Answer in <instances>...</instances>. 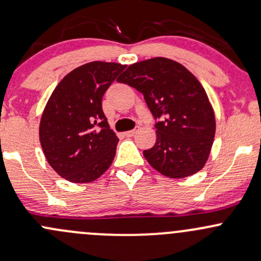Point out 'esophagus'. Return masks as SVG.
<instances>
[{"label": "esophagus", "mask_w": 261, "mask_h": 261, "mask_svg": "<svg viewBox=\"0 0 261 261\" xmlns=\"http://www.w3.org/2000/svg\"><path fill=\"white\" fill-rule=\"evenodd\" d=\"M138 131H139V127H136V128H134V130L126 131V133H125V135L127 136V138H131V136H134V135H135V134L138 133Z\"/></svg>", "instance_id": "34e87169"}]
</instances>
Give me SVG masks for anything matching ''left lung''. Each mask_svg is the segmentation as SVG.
<instances>
[{
  "label": "left lung",
  "instance_id": "left-lung-1",
  "mask_svg": "<svg viewBox=\"0 0 261 261\" xmlns=\"http://www.w3.org/2000/svg\"><path fill=\"white\" fill-rule=\"evenodd\" d=\"M144 95L155 119L156 142L144 156L160 174L182 179L196 174L209 158L215 115L199 80L179 62L153 57L130 65L117 79Z\"/></svg>",
  "mask_w": 261,
  "mask_h": 261
}]
</instances>
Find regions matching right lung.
Instances as JSON below:
<instances>
[{"label": "right lung", "mask_w": 261, "mask_h": 261, "mask_svg": "<svg viewBox=\"0 0 261 261\" xmlns=\"http://www.w3.org/2000/svg\"><path fill=\"white\" fill-rule=\"evenodd\" d=\"M126 65L94 61L65 76L54 90L40 121L46 160L61 177L91 182L112 164L119 139L102 111V96Z\"/></svg>", "instance_id": "right-lung-1"}]
</instances>
